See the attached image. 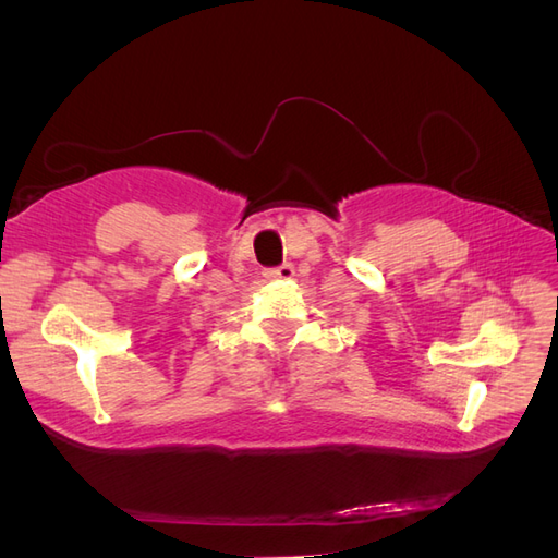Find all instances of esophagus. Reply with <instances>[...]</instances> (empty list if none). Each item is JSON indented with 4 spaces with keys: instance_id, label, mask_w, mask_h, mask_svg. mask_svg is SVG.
I'll return each mask as SVG.
<instances>
[{
    "instance_id": "34e87169",
    "label": "esophagus",
    "mask_w": 558,
    "mask_h": 558,
    "mask_svg": "<svg viewBox=\"0 0 558 558\" xmlns=\"http://www.w3.org/2000/svg\"><path fill=\"white\" fill-rule=\"evenodd\" d=\"M265 277L267 279H293L295 277V267L289 265V263H283L279 267H269V269H265Z\"/></svg>"
}]
</instances>
